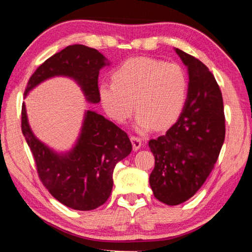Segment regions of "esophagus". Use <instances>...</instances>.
Listing matches in <instances>:
<instances>
[{"label":"esophagus","instance_id":"1","mask_svg":"<svg viewBox=\"0 0 252 252\" xmlns=\"http://www.w3.org/2000/svg\"><path fill=\"white\" fill-rule=\"evenodd\" d=\"M131 142H132V146H133V150H134V151L139 150V149L141 148L142 140L140 139V138H138V136L132 135V136H131Z\"/></svg>","mask_w":252,"mask_h":252}]
</instances>
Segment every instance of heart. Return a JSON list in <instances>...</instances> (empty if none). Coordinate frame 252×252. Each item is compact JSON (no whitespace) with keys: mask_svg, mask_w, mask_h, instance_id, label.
Wrapping results in <instances>:
<instances>
[{"mask_svg":"<svg viewBox=\"0 0 252 252\" xmlns=\"http://www.w3.org/2000/svg\"><path fill=\"white\" fill-rule=\"evenodd\" d=\"M113 82H102L99 95L108 116L126 122L138 111L140 131L171 126L181 116L188 99V76L178 63L152 58H132L112 73Z\"/></svg>","mask_w":252,"mask_h":252,"instance_id":"1","label":"heart"}]
</instances>
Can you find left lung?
Returning a JSON list of instances; mask_svg holds the SVG:
<instances>
[{
  "instance_id": "1",
  "label": "left lung",
  "mask_w": 252,
  "mask_h": 252,
  "mask_svg": "<svg viewBox=\"0 0 252 252\" xmlns=\"http://www.w3.org/2000/svg\"><path fill=\"white\" fill-rule=\"evenodd\" d=\"M188 67L186 106L167 133L149 141L155 156L151 189L159 201L177 206L201 188L224 141L223 100L215 76L192 55L176 49Z\"/></svg>"
}]
</instances>
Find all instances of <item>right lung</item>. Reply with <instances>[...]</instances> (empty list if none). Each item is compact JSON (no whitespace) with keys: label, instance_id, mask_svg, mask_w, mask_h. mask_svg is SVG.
I'll list each match as a JSON object with an SVG mask.
<instances>
[{"label":"right lung","instance_id":"1","mask_svg":"<svg viewBox=\"0 0 252 252\" xmlns=\"http://www.w3.org/2000/svg\"><path fill=\"white\" fill-rule=\"evenodd\" d=\"M106 64V59L97 50L82 44L69 45L37 67L24 94L46 79L64 75L78 82L89 102L97 103V78ZM21 116L22 133L31 149L40 180L49 192L74 210L88 211L102 206L112 191L114 167L132 150L126 132L95 111L88 110L75 147L66 155H58L33 134L24 103Z\"/></svg>","mask_w":252,"mask_h":252}]
</instances>
